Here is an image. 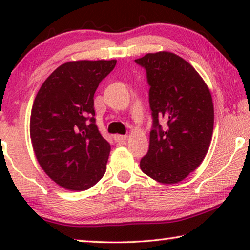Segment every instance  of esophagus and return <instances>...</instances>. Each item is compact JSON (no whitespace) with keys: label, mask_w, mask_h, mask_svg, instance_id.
Masks as SVG:
<instances>
[{"label":"esophagus","mask_w":250,"mask_h":250,"mask_svg":"<svg viewBox=\"0 0 250 250\" xmlns=\"http://www.w3.org/2000/svg\"><path fill=\"white\" fill-rule=\"evenodd\" d=\"M114 139L116 142L118 143H124L126 141V139H127V136L126 135H119V134H116L114 135Z\"/></svg>","instance_id":"1"}]
</instances>
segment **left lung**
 I'll return each instance as SVG.
<instances>
[{
    "label": "left lung",
    "instance_id": "left-lung-1",
    "mask_svg": "<svg viewBox=\"0 0 250 250\" xmlns=\"http://www.w3.org/2000/svg\"><path fill=\"white\" fill-rule=\"evenodd\" d=\"M135 62L146 71L152 111L149 150L140 167L157 182L177 183L200 165L209 149L214 128L209 88L175 53H148ZM159 121L167 123L164 130Z\"/></svg>",
    "mask_w": 250,
    "mask_h": 250
}]
</instances>
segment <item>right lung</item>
Here are the masks:
<instances>
[{
	"mask_svg": "<svg viewBox=\"0 0 250 250\" xmlns=\"http://www.w3.org/2000/svg\"><path fill=\"white\" fill-rule=\"evenodd\" d=\"M116 62L61 64L34 100L29 132L36 159L47 176L67 190L90 189L105 173L110 145L95 125L93 97Z\"/></svg>",
	"mask_w": 250,
	"mask_h": 250,
	"instance_id": "right-lung-1",
	"label": "right lung"
}]
</instances>
